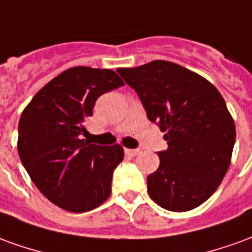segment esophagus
Listing matches in <instances>:
<instances>
[{
    "instance_id": "34e87169",
    "label": "esophagus",
    "mask_w": 252,
    "mask_h": 252,
    "mask_svg": "<svg viewBox=\"0 0 252 252\" xmlns=\"http://www.w3.org/2000/svg\"><path fill=\"white\" fill-rule=\"evenodd\" d=\"M126 154L131 155V157H136L137 154H140V150H137V148H126Z\"/></svg>"
}]
</instances>
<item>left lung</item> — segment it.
I'll use <instances>...</instances> for the list:
<instances>
[{
	"label": "left lung",
	"mask_w": 252,
	"mask_h": 252,
	"mask_svg": "<svg viewBox=\"0 0 252 252\" xmlns=\"http://www.w3.org/2000/svg\"><path fill=\"white\" fill-rule=\"evenodd\" d=\"M148 120L166 132L169 147L158 151V170L147 177L150 197L167 211L194 209L211 197L227 173L235 124L221 94L185 67L154 61L119 68Z\"/></svg>",
	"instance_id": "obj_1"
}]
</instances>
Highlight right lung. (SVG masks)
I'll use <instances>...</instances> for the list:
<instances>
[{"mask_svg":"<svg viewBox=\"0 0 252 252\" xmlns=\"http://www.w3.org/2000/svg\"><path fill=\"white\" fill-rule=\"evenodd\" d=\"M113 70L71 67L32 98L19 123V155L31 180L52 204L74 213L92 211L110 194L120 144H90L85 121L99 95L123 86Z\"/></svg>","mask_w":252,"mask_h":252,"instance_id":"add662e5","label":"right lung"}]
</instances>
